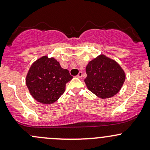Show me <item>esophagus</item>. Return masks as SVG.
I'll return each mask as SVG.
<instances>
[{
    "label": "esophagus",
    "instance_id": "obj_1",
    "mask_svg": "<svg viewBox=\"0 0 150 150\" xmlns=\"http://www.w3.org/2000/svg\"><path fill=\"white\" fill-rule=\"evenodd\" d=\"M77 77H78V78H79V79H81V77H82V72L81 71H79V74H78V75L76 76Z\"/></svg>",
    "mask_w": 150,
    "mask_h": 150
}]
</instances>
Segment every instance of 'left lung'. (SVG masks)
<instances>
[{"instance_id": "1", "label": "left lung", "mask_w": 150, "mask_h": 150, "mask_svg": "<svg viewBox=\"0 0 150 150\" xmlns=\"http://www.w3.org/2000/svg\"><path fill=\"white\" fill-rule=\"evenodd\" d=\"M84 79L88 89L101 99L117 94L125 81V73L120 64L104 55L89 62Z\"/></svg>"}]
</instances>
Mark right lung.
<instances>
[{
    "mask_svg": "<svg viewBox=\"0 0 150 150\" xmlns=\"http://www.w3.org/2000/svg\"><path fill=\"white\" fill-rule=\"evenodd\" d=\"M72 78L69 71L62 68L54 58L44 56L32 64L25 83L30 94L37 101L50 104L64 94L66 83Z\"/></svg>",
    "mask_w": 150,
    "mask_h": 150,
    "instance_id": "obj_1",
    "label": "right lung"
}]
</instances>
